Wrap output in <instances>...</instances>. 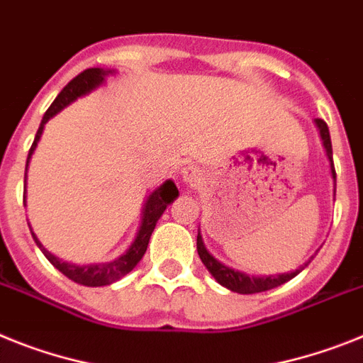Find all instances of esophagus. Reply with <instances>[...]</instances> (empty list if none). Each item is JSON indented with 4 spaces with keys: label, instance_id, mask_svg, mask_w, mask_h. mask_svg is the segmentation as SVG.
Segmentation results:
<instances>
[{
    "label": "esophagus",
    "instance_id": "esophagus-1",
    "mask_svg": "<svg viewBox=\"0 0 363 363\" xmlns=\"http://www.w3.org/2000/svg\"><path fill=\"white\" fill-rule=\"evenodd\" d=\"M182 181L188 188H197L203 182V173H201L199 167L188 166L182 169Z\"/></svg>",
    "mask_w": 363,
    "mask_h": 363
}]
</instances>
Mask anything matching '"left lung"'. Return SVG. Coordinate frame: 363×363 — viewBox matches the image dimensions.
Returning <instances> with one entry per match:
<instances>
[{
    "label": "left lung",
    "mask_w": 363,
    "mask_h": 363,
    "mask_svg": "<svg viewBox=\"0 0 363 363\" xmlns=\"http://www.w3.org/2000/svg\"><path fill=\"white\" fill-rule=\"evenodd\" d=\"M315 125H318L319 129V135H321L323 140V145H325V151H327V157L330 160V172H332V179L336 181V169H334V162H332V142H330V133H328V127L327 123L323 120H315ZM197 252H199V258L201 262L205 264L206 269L212 273L216 280H218L219 284L225 286L227 290L230 291H236V294H243V295H249V294H260V291H267V290H273L277 286L284 284L288 280H291L294 277H297L304 267L310 264V258L304 266H301L299 269L291 271V273H282V275H264V277H252L247 275V273H242V271H236L233 267L225 266L221 264L219 260H216L208 251H206L205 243H203V238H201V234L197 233Z\"/></svg>",
    "instance_id": "1"
}]
</instances>
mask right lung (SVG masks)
<instances>
[{
	"label": "right lung",
	"instance_id": "obj_1",
	"mask_svg": "<svg viewBox=\"0 0 363 363\" xmlns=\"http://www.w3.org/2000/svg\"><path fill=\"white\" fill-rule=\"evenodd\" d=\"M111 73H114V69H103V68H88L84 69L83 73H79L77 77L72 79L66 86L62 88V92L57 96L51 106L45 111L44 118L40 121V127L36 130L35 142H33L31 149H29V157H27V164L26 169L29 166V160H31L33 151L36 149V144H38V140L42 136V130H44V125L53 118L55 114H59L62 111L64 106H68L69 103H73L77 97L86 96L92 90H96L99 84L105 83V77H108ZM179 196V190H177L175 182L173 181H166L162 186H158L157 190L151 191V196L147 197L144 205V212H142V223H140L138 233H136L135 242L130 243V247L118 257L116 260L106 262V264H90V266H75V264H69V262H62L60 258H57L55 255H51L48 249L44 247L40 243V240L36 238V234L33 233V238H35L36 245L40 247V251L44 252L45 258L53 264L57 269L66 275L68 279H72L73 282H77V284L83 286H106L112 284L116 280H120L121 277H125L129 271H133L136 267L142 257L147 251V243L149 238H151V233L155 230V225L160 219V216L164 214V210L169 203H173V199Z\"/></svg>",
	"mask_w": 363,
	"mask_h": 363
}]
</instances>
